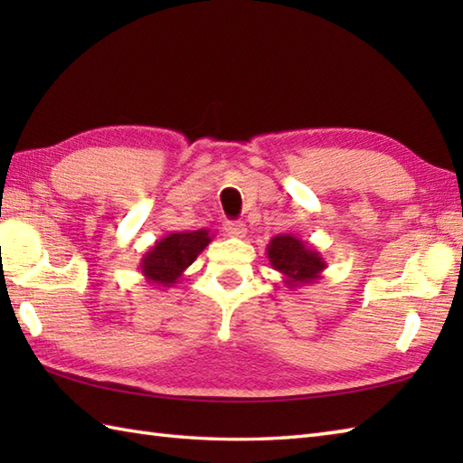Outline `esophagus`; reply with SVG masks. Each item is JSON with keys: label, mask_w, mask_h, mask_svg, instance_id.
<instances>
[{"label": "esophagus", "mask_w": 463, "mask_h": 463, "mask_svg": "<svg viewBox=\"0 0 463 463\" xmlns=\"http://www.w3.org/2000/svg\"><path fill=\"white\" fill-rule=\"evenodd\" d=\"M224 231H226V234H229V237H232V239H242V237H247V226H244L242 222H239V221H229L224 224Z\"/></svg>", "instance_id": "34e87169"}]
</instances>
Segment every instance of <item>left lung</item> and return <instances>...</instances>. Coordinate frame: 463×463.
<instances>
[{"instance_id":"1","label":"left lung","mask_w":463,"mask_h":463,"mask_svg":"<svg viewBox=\"0 0 463 463\" xmlns=\"http://www.w3.org/2000/svg\"><path fill=\"white\" fill-rule=\"evenodd\" d=\"M267 254L270 267L282 274L284 284L288 288L307 287V284L317 282L324 269L328 267L326 260L322 259V254L317 249L297 237H292V234H279V237H274L269 242Z\"/></svg>"}]
</instances>
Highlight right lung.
Listing matches in <instances>:
<instances>
[{
	"instance_id": "obj_1",
	"label": "right lung",
	"mask_w": 463,
	"mask_h": 463,
	"mask_svg": "<svg viewBox=\"0 0 463 463\" xmlns=\"http://www.w3.org/2000/svg\"><path fill=\"white\" fill-rule=\"evenodd\" d=\"M213 237L209 234V229H201L189 232H171L161 241H156L143 254L139 264L145 280L156 288L175 287L183 277V272L209 247Z\"/></svg>"
}]
</instances>
